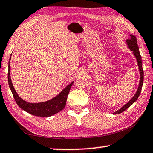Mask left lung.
Returning <instances> with one entry per match:
<instances>
[{"instance_id": "1", "label": "left lung", "mask_w": 153, "mask_h": 153, "mask_svg": "<svg viewBox=\"0 0 153 153\" xmlns=\"http://www.w3.org/2000/svg\"><path fill=\"white\" fill-rule=\"evenodd\" d=\"M126 42L128 44V47H129V49L133 52V53H134V55H135L137 60L139 69H140V75H141L140 85H139L138 89H137V91L135 95H134V97H133V98L130 100V101L128 102L126 105H124L122 107V108H121L119 111H116V112L114 113L113 114H119V113L124 112V111H126L127 108H128L129 107L131 106L132 104H133L134 102L136 101L137 100V98L139 97V96H140V95L141 93V91H142V85H143V71L142 69V57H141L140 50H139L137 42V38L134 35H131V38H130V39H128L126 40Z\"/></svg>"}]
</instances>
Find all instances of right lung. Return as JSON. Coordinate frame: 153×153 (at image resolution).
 I'll use <instances>...</instances> for the list:
<instances>
[{
  "instance_id": "add662e5",
  "label": "right lung",
  "mask_w": 153,
  "mask_h": 153,
  "mask_svg": "<svg viewBox=\"0 0 153 153\" xmlns=\"http://www.w3.org/2000/svg\"><path fill=\"white\" fill-rule=\"evenodd\" d=\"M11 57L10 58V61ZM8 82L9 86L12 93L13 96L14 97L15 101L16 104L22 108V110L25 111L26 112L31 114L33 115L38 116V117H49L60 112L65 108L66 105V102H67L68 95H69V91L71 87L73 82L69 84L65 89H64L58 96H56L54 98L49 100V101L45 102H40V103L32 104L29 103L24 100H22L20 97L18 96V94L16 92V91L13 88L11 83V77H10V64L9 62V69H8Z\"/></svg>"
}]
</instances>
